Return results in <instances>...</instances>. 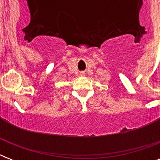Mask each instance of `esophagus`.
I'll use <instances>...</instances> for the list:
<instances>
[{
	"mask_svg": "<svg viewBox=\"0 0 160 160\" xmlns=\"http://www.w3.org/2000/svg\"><path fill=\"white\" fill-rule=\"evenodd\" d=\"M85 75V73L84 72H80V75Z\"/></svg>",
	"mask_w": 160,
	"mask_h": 160,
	"instance_id": "esophagus-1",
	"label": "esophagus"
}]
</instances>
